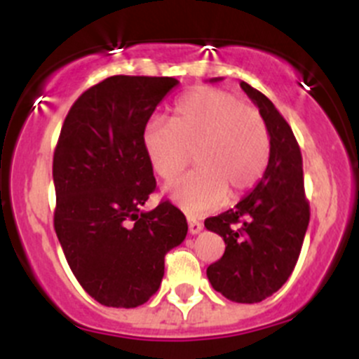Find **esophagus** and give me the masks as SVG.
<instances>
[{
    "label": "esophagus",
    "instance_id": "1",
    "mask_svg": "<svg viewBox=\"0 0 359 359\" xmlns=\"http://www.w3.org/2000/svg\"><path fill=\"white\" fill-rule=\"evenodd\" d=\"M187 224H189V233L191 234H198L203 229L200 220H196L194 217H187Z\"/></svg>",
    "mask_w": 359,
    "mask_h": 359
}]
</instances>
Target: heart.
Here are the masks:
<instances>
[{
    "instance_id": "obj_1",
    "label": "heart",
    "mask_w": 359,
    "mask_h": 359,
    "mask_svg": "<svg viewBox=\"0 0 359 359\" xmlns=\"http://www.w3.org/2000/svg\"><path fill=\"white\" fill-rule=\"evenodd\" d=\"M142 146L163 180L189 165L191 173L166 186L165 193L186 212H205L224 198L238 200L262 179L271 156V133L255 107L219 88H198L177 100L172 123L151 119Z\"/></svg>"
}]
</instances>
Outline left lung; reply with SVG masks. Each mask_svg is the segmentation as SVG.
Segmentation results:
<instances>
[{"mask_svg": "<svg viewBox=\"0 0 359 359\" xmlns=\"http://www.w3.org/2000/svg\"><path fill=\"white\" fill-rule=\"evenodd\" d=\"M240 85L269 126L271 156L252 193L234 208L205 220L206 229L226 243V252L210 264L206 276L226 299L253 304L287 283L299 260L311 213L302 154L290 125L264 93L245 81Z\"/></svg>", "mask_w": 359, "mask_h": 359, "instance_id": "8db88e82", "label": "left lung"}]
</instances>
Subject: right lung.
<instances>
[{
    "label": "right lung",
    "instance_id": "right-lung-1",
    "mask_svg": "<svg viewBox=\"0 0 359 359\" xmlns=\"http://www.w3.org/2000/svg\"><path fill=\"white\" fill-rule=\"evenodd\" d=\"M175 78L111 76L69 109L53 153V226L69 267L107 307H137L158 292L165 255L187 234L170 201L142 205L156 189L144 126Z\"/></svg>",
    "mask_w": 359,
    "mask_h": 359
}]
</instances>
